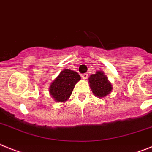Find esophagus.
<instances>
[{
    "instance_id": "esophagus-1",
    "label": "esophagus",
    "mask_w": 152,
    "mask_h": 152,
    "mask_svg": "<svg viewBox=\"0 0 152 152\" xmlns=\"http://www.w3.org/2000/svg\"><path fill=\"white\" fill-rule=\"evenodd\" d=\"M81 76H82L83 80H86V79L88 78V74L87 73L82 74V75H81Z\"/></svg>"
}]
</instances>
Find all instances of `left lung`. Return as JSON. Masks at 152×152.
I'll return each instance as SVG.
<instances>
[{
	"mask_svg": "<svg viewBox=\"0 0 152 152\" xmlns=\"http://www.w3.org/2000/svg\"><path fill=\"white\" fill-rule=\"evenodd\" d=\"M88 80L90 89L96 96L104 98L111 93L113 89L111 83L101 70H98L95 74L90 75Z\"/></svg>",
	"mask_w": 152,
	"mask_h": 152,
	"instance_id": "obj_1",
	"label": "left lung"
}]
</instances>
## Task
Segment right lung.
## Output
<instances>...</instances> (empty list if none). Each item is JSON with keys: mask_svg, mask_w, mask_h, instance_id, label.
Here are the masks:
<instances>
[{"mask_svg": "<svg viewBox=\"0 0 152 152\" xmlns=\"http://www.w3.org/2000/svg\"><path fill=\"white\" fill-rule=\"evenodd\" d=\"M81 80L77 72L63 69L49 86V94L56 102L63 103L69 100L75 85Z\"/></svg>", "mask_w": 152, "mask_h": 152, "instance_id": "obj_1", "label": "right lung"}]
</instances>
